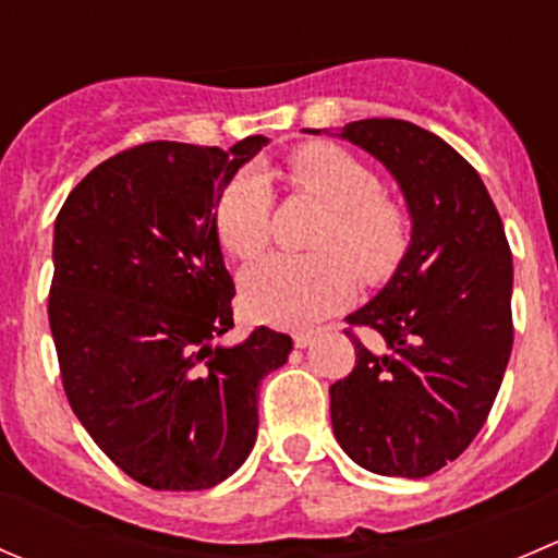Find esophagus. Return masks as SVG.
I'll use <instances>...</instances> for the list:
<instances>
[{
  "label": "esophagus",
  "mask_w": 558,
  "mask_h": 558,
  "mask_svg": "<svg viewBox=\"0 0 558 558\" xmlns=\"http://www.w3.org/2000/svg\"><path fill=\"white\" fill-rule=\"evenodd\" d=\"M313 342V335L311 331H300V335H294V345L296 348H307Z\"/></svg>",
  "instance_id": "34e87169"
}]
</instances>
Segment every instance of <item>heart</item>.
<instances>
[{
	"label": "heart",
	"mask_w": 558,
	"mask_h": 558,
	"mask_svg": "<svg viewBox=\"0 0 558 558\" xmlns=\"http://www.w3.org/2000/svg\"><path fill=\"white\" fill-rule=\"evenodd\" d=\"M286 180L329 207L313 240L318 253H272L256 262L243 275V300L264 324L307 329L353 300L356 275L378 283L397 269L408 247V218L397 202L380 196L375 172L337 145L296 148L286 159ZM269 213L267 178L258 170L234 174L216 205L223 251L240 262L258 256L269 240Z\"/></svg>",
	"instance_id": "1"
}]
</instances>
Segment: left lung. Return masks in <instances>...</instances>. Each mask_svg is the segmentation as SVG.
I'll return each mask as SVG.
<instances>
[{"label":"left lung","mask_w":558,"mask_h":558,"mask_svg":"<svg viewBox=\"0 0 558 558\" xmlns=\"http://www.w3.org/2000/svg\"><path fill=\"white\" fill-rule=\"evenodd\" d=\"M320 134V129H305ZM340 137L402 189L413 234L384 289L348 315L384 345L329 388L342 451L378 475L426 477L483 429L513 351V256L481 174L437 134L397 118L345 123Z\"/></svg>","instance_id":"left-lung-1"}]
</instances>
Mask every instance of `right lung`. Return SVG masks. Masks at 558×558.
Returning a JSON list of instances; mask_svg holds the SVG:
<instances>
[{
	"label": "right lung",
	"instance_id": "right-lung-1",
	"mask_svg": "<svg viewBox=\"0 0 558 558\" xmlns=\"http://www.w3.org/2000/svg\"><path fill=\"white\" fill-rule=\"evenodd\" d=\"M264 145H137L94 167L56 218L48 318L64 393L116 466L156 492H202L240 470L258 384L291 353L267 326L221 342L234 283L216 205Z\"/></svg>",
	"mask_w": 558,
	"mask_h": 558
}]
</instances>
